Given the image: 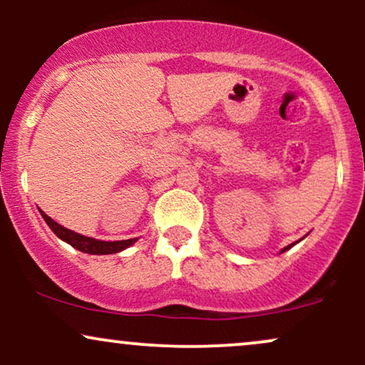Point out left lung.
I'll use <instances>...</instances> for the list:
<instances>
[{
	"mask_svg": "<svg viewBox=\"0 0 365 365\" xmlns=\"http://www.w3.org/2000/svg\"><path fill=\"white\" fill-rule=\"evenodd\" d=\"M300 240H302V238H300ZM295 244H299V242H293V244H290L288 247H284V249H282V252H284V250H288V249H292V247L295 245Z\"/></svg>",
	"mask_w": 365,
	"mask_h": 365,
	"instance_id": "8db88e82",
	"label": "left lung"
}]
</instances>
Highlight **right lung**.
<instances>
[{
	"mask_svg": "<svg viewBox=\"0 0 365 365\" xmlns=\"http://www.w3.org/2000/svg\"><path fill=\"white\" fill-rule=\"evenodd\" d=\"M41 216L44 217V221L48 223L49 228L53 230V233L56 235L60 240L66 242L73 247V249L81 250V252L86 254H94V255H106V254H116L121 252V250L128 249L130 245H133L137 242V238H130V240H116V242H103V240H96V238L81 235V233H75L72 230L65 228V226L58 225L56 221L51 220L46 212H43L39 209Z\"/></svg>",
	"mask_w": 365,
	"mask_h": 365,
	"instance_id": "1",
	"label": "right lung"
}]
</instances>
